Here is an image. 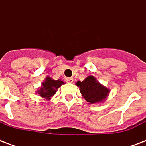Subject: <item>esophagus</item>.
<instances>
[{
    "label": "esophagus",
    "instance_id": "esophagus-1",
    "mask_svg": "<svg viewBox=\"0 0 146 146\" xmlns=\"http://www.w3.org/2000/svg\"><path fill=\"white\" fill-rule=\"evenodd\" d=\"M66 82H68V83H73V78H66Z\"/></svg>",
    "mask_w": 146,
    "mask_h": 146
}]
</instances>
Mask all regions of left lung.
<instances>
[{
  "label": "left lung",
  "instance_id": "left-lung-1",
  "mask_svg": "<svg viewBox=\"0 0 146 146\" xmlns=\"http://www.w3.org/2000/svg\"><path fill=\"white\" fill-rule=\"evenodd\" d=\"M76 85L80 93L89 104L102 103L110 93V89L101 84L93 76H89L83 81H77Z\"/></svg>",
  "mask_w": 146,
  "mask_h": 146
}]
</instances>
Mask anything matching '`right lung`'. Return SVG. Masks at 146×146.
Masks as SVG:
<instances>
[{
    "instance_id": "1",
    "label": "right lung",
    "mask_w": 146,
    "mask_h": 146,
    "mask_svg": "<svg viewBox=\"0 0 146 146\" xmlns=\"http://www.w3.org/2000/svg\"><path fill=\"white\" fill-rule=\"evenodd\" d=\"M64 84H65L64 81L60 79L55 80L50 76H47L41 87L36 91V94H38L44 99L50 100V98L57 92L58 88Z\"/></svg>"
}]
</instances>
